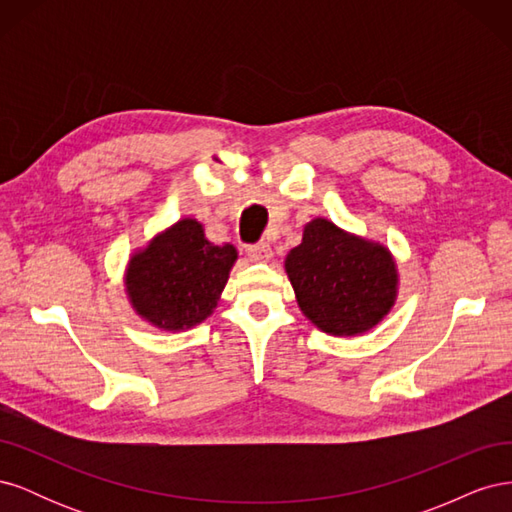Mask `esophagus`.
Wrapping results in <instances>:
<instances>
[{
    "label": "esophagus",
    "instance_id": "obj_1",
    "mask_svg": "<svg viewBox=\"0 0 512 512\" xmlns=\"http://www.w3.org/2000/svg\"><path fill=\"white\" fill-rule=\"evenodd\" d=\"M247 256L254 262H267L271 260V247L267 243H256V245H247Z\"/></svg>",
    "mask_w": 512,
    "mask_h": 512
}]
</instances>
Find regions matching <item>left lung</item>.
<instances>
[{"mask_svg":"<svg viewBox=\"0 0 512 512\" xmlns=\"http://www.w3.org/2000/svg\"><path fill=\"white\" fill-rule=\"evenodd\" d=\"M288 280L307 320L329 335H361L391 312L397 267L384 245L316 218L286 256Z\"/></svg>","mask_w":512,"mask_h":512,"instance_id":"8db88e82","label":"left lung"}]
</instances>
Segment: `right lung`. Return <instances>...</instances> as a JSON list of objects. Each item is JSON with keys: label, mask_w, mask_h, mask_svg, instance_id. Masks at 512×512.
Here are the masks:
<instances>
[{"label": "right lung", "mask_w": 512, "mask_h": 512, "mask_svg": "<svg viewBox=\"0 0 512 512\" xmlns=\"http://www.w3.org/2000/svg\"><path fill=\"white\" fill-rule=\"evenodd\" d=\"M235 260V245H213L203 224L179 220L130 256L128 299L153 327L173 333L192 329L218 307Z\"/></svg>", "instance_id": "add662e5"}]
</instances>
